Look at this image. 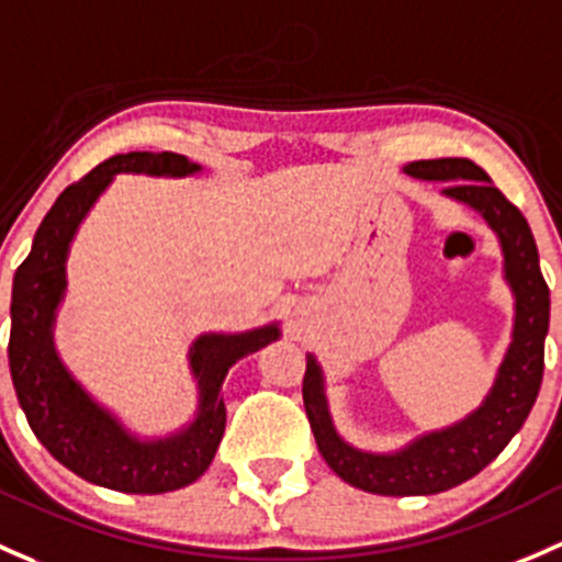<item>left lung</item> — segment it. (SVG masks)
Instances as JSON below:
<instances>
[{
  "label": "left lung",
  "instance_id": "1",
  "mask_svg": "<svg viewBox=\"0 0 562 562\" xmlns=\"http://www.w3.org/2000/svg\"><path fill=\"white\" fill-rule=\"evenodd\" d=\"M404 172L417 180L445 182L441 196L480 212L498 236L504 280L515 296V328L493 387L463 420L417 436L398 452H366L341 439L330 420L326 376L315 356H306L301 393L317 450L347 484L376 495H434L480 474L528 420L544 376L549 288L528 221L490 182L484 169L469 158H434L406 164Z\"/></svg>",
  "mask_w": 562,
  "mask_h": 562
}]
</instances>
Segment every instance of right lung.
<instances>
[{
    "label": "right lung",
    "instance_id": "1",
    "mask_svg": "<svg viewBox=\"0 0 562 562\" xmlns=\"http://www.w3.org/2000/svg\"><path fill=\"white\" fill-rule=\"evenodd\" d=\"M191 177L202 172L177 153L112 156L69 186L34 234L32 252L18 266L10 304V374L34 436L61 465L99 487L158 495L196 482L210 469L226 430L223 380L250 352L280 339V326L245 334H202L188 350L199 385L196 417L172 436L142 439L104 409L58 358L53 328L67 293V256L80 223L115 175Z\"/></svg>",
    "mask_w": 562,
    "mask_h": 562
}]
</instances>
